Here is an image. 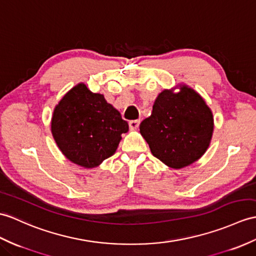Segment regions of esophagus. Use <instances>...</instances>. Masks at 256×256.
<instances>
[{
  "mask_svg": "<svg viewBox=\"0 0 256 256\" xmlns=\"http://www.w3.org/2000/svg\"><path fill=\"white\" fill-rule=\"evenodd\" d=\"M140 123V120H132V121H130V122H128L130 128V130H136V128H138Z\"/></svg>",
  "mask_w": 256,
  "mask_h": 256,
  "instance_id": "34e87169",
  "label": "esophagus"
}]
</instances>
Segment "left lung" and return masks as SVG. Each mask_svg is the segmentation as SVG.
I'll use <instances>...</instances> for the list:
<instances>
[{
	"instance_id": "8db88e82",
	"label": "left lung",
	"mask_w": 256,
	"mask_h": 256,
	"mask_svg": "<svg viewBox=\"0 0 256 256\" xmlns=\"http://www.w3.org/2000/svg\"><path fill=\"white\" fill-rule=\"evenodd\" d=\"M214 118L194 89L180 86L179 92L164 89L152 112L140 123V132L150 152L168 167L181 169L204 155L212 136Z\"/></svg>"
}]
</instances>
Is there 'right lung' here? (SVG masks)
<instances>
[{
    "label": "right lung",
    "instance_id": "add662e5",
    "mask_svg": "<svg viewBox=\"0 0 256 256\" xmlns=\"http://www.w3.org/2000/svg\"><path fill=\"white\" fill-rule=\"evenodd\" d=\"M128 124L104 94L78 84L54 108L51 132L58 147L70 162L94 168L116 152Z\"/></svg>",
    "mask_w": 256,
    "mask_h": 256
}]
</instances>
